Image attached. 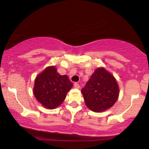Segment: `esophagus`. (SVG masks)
<instances>
[{
    "mask_svg": "<svg viewBox=\"0 0 149 149\" xmlns=\"http://www.w3.org/2000/svg\"><path fill=\"white\" fill-rule=\"evenodd\" d=\"M74 88H77V89H79L80 88L79 84H78V83H74Z\"/></svg>",
    "mask_w": 149,
    "mask_h": 149,
    "instance_id": "1",
    "label": "esophagus"
}]
</instances>
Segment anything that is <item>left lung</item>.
Returning a JSON list of instances; mask_svg holds the SVG:
<instances>
[{"label":"left lung","instance_id":"left-lung-1","mask_svg":"<svg viewBox=\"0 0 149 149\" xmlns=\"http://www.w3.org/2000/svg\"><path fill=\"white\" fill-rule=\"evenodd\" d=\"M85 105L94 112H102L114 105L119 96L116 79L104 67H99L81 90Z\"/></svg>","mask_w":149,"mask_h":149}]
</instances>
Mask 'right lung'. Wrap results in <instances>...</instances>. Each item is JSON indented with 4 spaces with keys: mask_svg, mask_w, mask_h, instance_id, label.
I'll use <instances>...</instances> for the list:
<instances>
[{
    "mask_svg": "<svg viewBox=\"0 0 149 149\" xmlns=\"http://www.w3.org/2000/svg\"><path fill=\"white\" fill-rule=\"evenodd\" d=\"M73 87L66 75L61 76L54 66H47L36 77L33 92L43 107L54 109L62 104Z\"/></svg>",
    "mask_w": 149,
    "mask_h": 149,
    "instance_id": "right-lung-1",
    "label": "right lung"
}]
</instances>
